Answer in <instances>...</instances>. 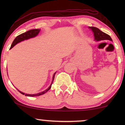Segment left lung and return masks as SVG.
Listing matches in <instances>:
<instances>
[{
    "label": "left lung",
    "instance_id": "1",
    "mask_svg": "<svg viewBox=\"0 0 125 125\" xmlns=\"http://www.w3.org/2000/svg\"><path fill=\"white\" fill-rule=\"evenodd\" d=\"M89 28L92 29L93 32H94V35L95 37V40L96 41H101V40H108L110 41H113L111 37L109 35L106 34L103 31L100 30L99 29L96 28L95 27H89Z\"/></svg>",
    "mask_w": 125,
    "mask_h": 125
}]
</instances>
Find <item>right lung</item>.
<instances>
[{
	"label": "right lung",
	"mask_w": 125,
	"mask_h": 125,
	"mask_svg": "<svg viewBox=\"0 0 125 125\" xmlns=\"http://www.w3.org/2000/svg\"><path fill=\"white\" fill-rule=\"evenodd\" d=\"M40 31V29H32V30H30L27 31V32H26L21 33V34H20L19 36H17L15 39H14V41L12 42L11 46V47H10V49L12 48L15 45H16L18 43H19V42L24 41V40H27L29 39H30V38H32L33 37H35L36 36H37L38 34H39ZM55 74H56V73L54 74L53 77L52 83H51V85L49 86V88H48L47 89H46V90L43 91V92H42L41 93H38V94H25L24 93L20 92V91H19L18 89L17 90H18L19 92L21 93V94L25 95V96H37L41 95H43L47 92H48V91L50 89V88H51V85L52 84L53 82V80L54 78Z\"/></svg>",
	"instance_id": "right-lung-1"
}]
</instances>
